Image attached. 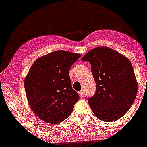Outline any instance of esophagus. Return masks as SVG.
<instances>
[{
	"label": "esophagus",
	"instance_id": "obj_1",
	"mask_svg": "<svg viewBox=\"0 0 147 147\" xmlns=\"http://www.w3.org/2000/svg\"><path fill=\"white\" fill-rule=\"evenodd\" d=\"M78 94H79V96H80V98H84V93L83 91H80V92H78Z\"/></svg>",
	"mask_w": 147,
	"mask_h": 147
}]
</instances>
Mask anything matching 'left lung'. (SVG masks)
I'll use <instances>...</instances> for the list:
<instances>
[{
    "label": "left lung",
    "instance_id": "left-lung-1",
    "mask_svg": "<svg viewBox=\"0 0 147 147\" xmlns=\"http://www.w3.org/2000/svg\"><path fill=\"white\" fill-rule=\"evenodd\" d=\"M91 64L96 82L94 95L88 99L94 114L102 121L120 119L135 100L138 86L130 61L107 47L92 49L82 58Z\"/></svg>",
    "mask_w": 147,
    "mask_h": 147
}]
</instances>
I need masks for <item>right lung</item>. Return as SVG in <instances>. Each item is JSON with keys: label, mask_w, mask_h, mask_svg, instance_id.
<instances>
[{"label": "right lung", "mask_w": 147, "mask_h": 147, "mask_svg": "<svg viewBox=\"0 0 147 147\" xmlns=\"http://www.w3.org/2000/svg\"><path fill=\"white\" fill-rule=\"evenodd\" d=\"M80 56L59 50L38 58L31 66L25 80L26 96L32 110L44 122L65 120L79 100L69 71Z\"/></svg>", "instance_id": "right-lung-1"}]
</instances>
